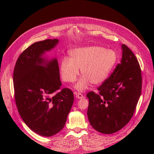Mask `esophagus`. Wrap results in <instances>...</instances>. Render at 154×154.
<instances>
[{
	"label": "esophagus",
	"mask_w": 154,
	"mask_h": 154,
	"mask_svg": "<svg viewBox=\"0 0 154 154\" xmlns=\"http://www.w3.org/2000/svg\"><path fill=\"white\" fill-rule=\"evenodd\" d=\"M75 97H76L77 99H83V98H84V96L82 94H81V93H75Z\"/></svg>",
	"instance_id": "1"
}]
</instances>
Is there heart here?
<instances>
[{
	"label": "heart",
	"mask_w": 154,
	"mask_h": 154,
	"mask_svg": "<svg viewBox=\"0 0 154 154\" xmlns=\"http://www.w3.org/2000/svg\"><path fill=\"white\" fill-rule=\"evenodd\" d=\"M71 57L61 59L60 70L65 82L76 81L81 69L83 77L75 85L79 91L85 90L90 83L99 85L106 79L117 61L116 52L100 46H89L74 49L70 52Z\"/></svg>",
	"instance_id": "1"
}]
</instances>
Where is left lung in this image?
<instances>
[{"mask_svg":"<svg viewBox=\"0 0 154 154\" xmlns=\"http://www.w3.org/2000/svg\"><path fill=\"white\" fill-rule=\"evenodd\" d=\"M122 59L109 78L98 88L99 93H88L87 116L93 128L110 134L128 123L134 112L142 91L139 63L126 45H121Z\"/></svg>","mask_w":154,"mask_h":154,"instance_id":"left-lung-1","label":"left lung"}]
</instances>
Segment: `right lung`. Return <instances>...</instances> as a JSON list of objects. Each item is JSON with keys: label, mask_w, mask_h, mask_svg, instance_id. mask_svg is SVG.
Returning a JSON list of instances; mask_svg holds the SVG:
<instances>
[{"label": "right lung", "mask_w": 154, "mask_h": 154, "mask_svg": "<svg viewBox=\"0 0 154 154\" xmlns=\"http://www.w3.org/2000/svg\"><path fill=\"white\" fill-rule=\"evenodd\" d=\"M59 43L48 39L32 44L16 61L13 74L16 106L23 121L38 134L50 137L64 127L73 105L72 91L60 89V69L56 57L45 55Z\"/></svg>", "instance_id": "add662e5"}]
</instances>
